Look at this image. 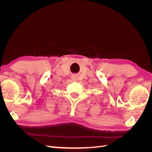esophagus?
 Here are the masks:
<instances>
[{"instance_id": "34e87169", "label": "esophagus", "mask_w": 152, "mask_h": 152, "mask_svg": "<svg viewBox=\"0 0 152 152\" xmlns=\"http://www.w3.org/2000/svg\"><path fill=\"white\" fill-rule=\"evenodd\" d=\"M71 79H72V80H73V81H76V80H77V77L76 75H73L72 76Z\"/></svg>"}]
</instances>
